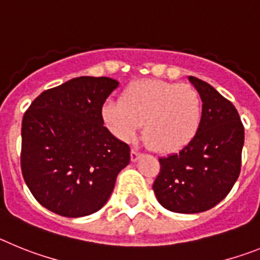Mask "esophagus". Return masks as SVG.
Instances as JSON below:
<instances>
[{
	"label": "esophagus",
	"instance_id": "obj_1",
	"mask_svg": "<svg viewBox=\"0 0 260 260\" xmlns=\"http://www.w3.org/2000/svg\"><path fill=\"white\" fill-rule=\"evenodd\" d=\"M139 157H141V153L138 152L137 150H132V152H130V158H132V161H137Z\"/></svg>",
	"mask_w": 260,
	"mask_h": 260
}]
</instances>
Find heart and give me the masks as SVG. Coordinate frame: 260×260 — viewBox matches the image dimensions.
I'll use <instances>...</instances> for the list:
<instances>
[{
    "label": "heart",
    "mask_w": 260,
    "mask_h": 260,
    "mask_svg": "<svg viewBox=\"0 0 260 260\" xmlns=\"http://www.w3.org/2000/svg\"><path fill=\"white\" fill-rule=\"evenodd\" d=\"M102 117L109 132L127 142L143 125L146 143L158 153H174L194 141L203 121V103L190 84L139 79L125 87L119 102H107Z\"/></svg>",
    "instance_id": "b5f03b06"
}]
</instances>
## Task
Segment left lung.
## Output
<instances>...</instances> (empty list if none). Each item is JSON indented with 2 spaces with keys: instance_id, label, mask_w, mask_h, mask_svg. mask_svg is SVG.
<instances>
[{
  "instance_id": "8db88e82",
  "label": "left lung",
  "mask_w": 260,
  "mask_h": 260,
  "mask_svg": "<svg viewBox=\"0 0 260 260\" xmlns=\"http://www.w3.org/2000/svg\"><path fill=\"white\" fill-rule=\"evenodd\" d=\"M189 79L203 102L201 130L186 148L158 158L152 186L158 203L178 213L211 210L229 194L240 176L245 141L236 107L207 82Z\"/></svg>"
}]
</instances>
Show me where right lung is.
I'll return each instance as SVG.
<instances>
[{
  "label": "right lung",
  "mask_w": 260,
  "mask_h": 260,
  "mask_svg": "<svg viewBox=\"0 0 260 260\" xmlns=\"http://www.w3.org/2000/svg\"><path fill=\"white\" fill-rule=\"evenodd\" d=\"M118 82L79 77L41 92L22 121L20 168L36 201L80 217L107 203L130 147L108 132L102 109Z\"/></svg>",
  "instance_id": "right-lung-1"
}]
</instances>
